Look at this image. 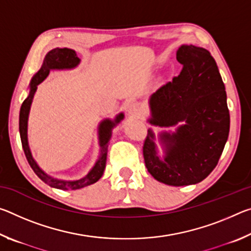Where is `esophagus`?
I'll return each mask as SVG.
<instances>
[{
    "instance_id": "34e87169",
    "label": "esophagus",
    "mask_w": 251,
    "mask_h": 251,
    "mask_svg": "<svg viewBox=\"0 0 251 251\" xmlns=\"http://www.w3.org/2000/svg\"><path fill=\"white\" fill-rule=\"evenodd\" d=\"M127 110H128V114L131 116L134 117H139L141 116V108H139V106L137 104H130L128 106V108H127Z\"/></svg>"
}]
</instances>
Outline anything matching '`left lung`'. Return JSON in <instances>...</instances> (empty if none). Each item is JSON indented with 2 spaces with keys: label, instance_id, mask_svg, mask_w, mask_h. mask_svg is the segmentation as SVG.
<instances>
[{
  "label": "left lung",
  "instance_id": "1",
  "mask_svg": "<svg viewBox=\"0 0 251 251\" xmlns=\"http://www.w3.org/2000/svg\"><path fill=\"white\" fill-rule=\"evenodd\" d=\"M177 61L182 70L172 82L151 96L150 123L179 126L176 133H161L164 159L157 155L155 135L148 130L143 155L151 175L171 186L201 181L214 171L229 135L230 115L225 85L214 57L207 50L181 45Z\"/></svg>",
  "mask_w": 251,
  "mask_h": 251
}]
</instances>
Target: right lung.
I'll return each instance as SVG.
<instances>
[{
    "label": "right lung",
    "instance_id": "1",
    "mask_svg": "<svg viewBox=\"0 0 251 251\" xmlns=\"http://www.w3.org/2000/svg\"><path fill=\"white\" fill-rule=\"evenodd\" d=\"M79 63V58L76 55L75 50L70 49H54L46 54L44 58L43 65L40 69V71L34 75V77L31 80V90H29V94L27 99L25 100L20 109V122H19V129H20V136L21 142H22V147L24 151V154L26 156V159L28 161L29 166L32 167L34 173L39 176L42 180L46 182L49 186L54 187V188L67 190V189H79L83 187L90 186L94 184L100 178L103 176L104 169L106 166V159H107V147L108 142L112 136V128L115 126L117 123H120L124 115L120 114L115 121L106 120L100 123V156L99 160L96 161L95 166L92 168V171L87 174L86 176L80 178L78 180H59L56 178H53L42 171V169L37 166L35 160L33 159L31 151H29L28 143H27V118H28V112L29 107H31L32 100L34 94H35L37 85L48 77L50 70H64V69H73V67L77 66Z\"/></svg>",
    "mask_w": 251,
    "mask_h": 251
}]
</instances>
